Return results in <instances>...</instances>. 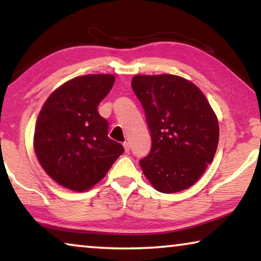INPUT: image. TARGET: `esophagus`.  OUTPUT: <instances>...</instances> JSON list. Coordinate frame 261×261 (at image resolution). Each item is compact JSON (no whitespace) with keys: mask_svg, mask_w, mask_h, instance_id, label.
<instances>
[{"mask_svg":"<svg viewBox=\"0 0 261 261\" xmlns=\"http://www.w3.org/2000/svg\"><path fill=\"white\" fill-rule=\"evenodd\" d=\"M123 147H124V151H126L127 153L129 152V149H130V146H129V144H128V142H123Z\"/></svg>","mask_w":261,"mask_h":261,"instance_id":"1","label":"esophagus"}]
</instances>
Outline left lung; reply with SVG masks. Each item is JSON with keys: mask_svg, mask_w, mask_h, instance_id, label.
I'll list each match as a JSON object with an SVG mask.
<instances>
[{"mask_svg": "<svg viewBox=\"0 0 261 261\" xmlns=\"http://www.w3.org/2000/svg\"><path fill=\"white\" fill-rule=\"evenodd\" d=\"M132 89L151 132L148 155L140 160L155 190L174 194L190 188L212 164L219 122L203 92L173 74L134 76Z\"/></svg>", "mask_w": 261, "mask_h": 261, "instance_id": "8db88e82", "label": "left lung"}]
</instances>
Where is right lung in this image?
<instances>
[{
  "label": "right lung",
  "instance_id": "add662e5",
  "mask_svg": "<svg viewBox=\"0 0 261 261\" xmlns=\"http://www.w3.org/2000/svg\"><path fill=\"white\" fill-rule=\"evenodd\" d=\"M113 74H87L59 87L37 120L34 151L49 177L64 188L85 191L98 183L123 146L108 138V121L97 107L112 90Z\"/></svg>",
  "mask_w": 261,
  "mask_h": 261
}]
</instances>
